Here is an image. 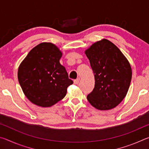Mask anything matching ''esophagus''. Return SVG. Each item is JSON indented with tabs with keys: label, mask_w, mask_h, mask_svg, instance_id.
Returning <instances> with one entry per match:
<instances>
[{
	"label": "esophagus",
	"mask_w": 149,
	"mask_h": 149,
	"mask_svg": "<svg viewBox=\"0 0 149 149\" xmlns=\"http://www.w3.org/2000/svg\"><path fill=\"white\" fill-rule=\"evenodd\" d=\"M79 81H80V79H79V78H77V79H75V80L74 81V84H75V85H77L78 84H79Z\"/></svg>",
	"instance_id": "1"
}]
</instances>
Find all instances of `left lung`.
I'll return each mask as SVG.
<instances>
[{
	"mask_svg": "<svg viewBox=\"0 0 149 149\" xmlns=\"http://www.w3.org/2000/svg\"><path fill=\"white\" fill-rule=\"evenodd\" d=\"M94 73L95 84L88 101L100 110L112 109L127 95L132 77L129 61L121 50L106 39L85 51Z\"/></svg>",
	"mask_w": 149,
	"mask_h": 149,
	"instance_id": "8db88e82",
	"label": "left lung"
}]
</instances>
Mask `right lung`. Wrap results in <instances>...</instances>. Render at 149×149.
I'll list each match as a JSON object with an SVG mask.
<instances>
[{"mask_svg":"<svg viewBox=\"0 0 149 149\" xmlns=\"http://www.w3.org/2000/svg\"><path fill=\"white\" fill-rule=\"evenodd\" d=\"M62 52L51 42H41L30 50L21 62L17 79L26 97L34 104L50 107L66 95L73 84L60 64Z\"/></svg>","mask_w":149,"mask_h":149,"instance_id":"1","label":"right lung"}]
</instances>
